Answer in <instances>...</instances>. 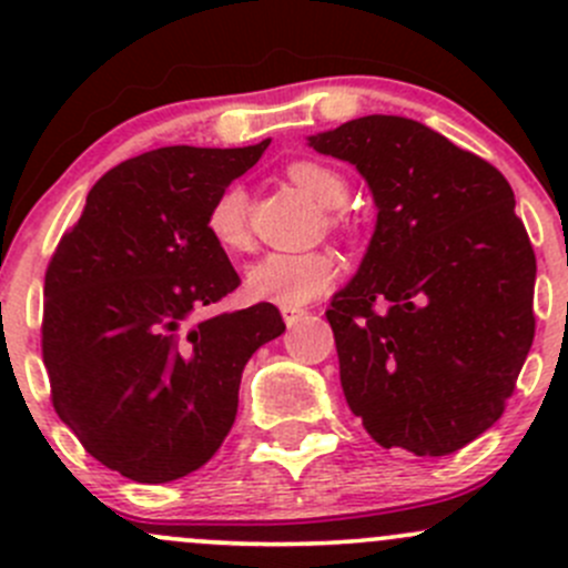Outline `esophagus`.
Listing matches in <instances>:
<instances>
[{"mask_svg": "<svg viewBox=\"0 0 568 568\" xmlns=\"http://www.w3.org/2000/svg\"><path fill=\"white\" fill-rule=\"evenodd\" d=\"M302 316H305V307H283V321L288 326H294Z\"/></svg>", "mask_w": 568, "mask_h": 568, "instance_id": "34e87169", "label": "esophagus"}]
</instances>
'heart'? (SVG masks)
Segmentation results:
<instances>
[{"mask_svg": "<svg viewBox=\"0 0 568 568\" xmlns=\"http://www.w3.org/2000/svg\"><path fill=\"white\" fill-rule=\"evenodd\" d=\"M288 178L324 209H337L346 200V181L341 173L318 162H294ZM211 239L227 252H242L250 244L247 194L242 186H227L211 203L205 216ZM337 277V261L329 252H268L252 263L244 280V294L252 302L277 307H302L324 294Z\"/></svg>", "mask_w": 568, "mask_h": 568, "instance_id": "b5f03b06", "label": "heart"}]
</instances>
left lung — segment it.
<instances>
[{
  "label": "left lung",
  "mask_w": 568,
  "mask_h": 568,
  "mask_svg": "<svg viewBox=\"0 0 568 568\" xmlns=\"http://www.w3.org/2000/svg\"><path fill=\"white\" fill-rule=\"evenodd\" d=\"M374 192L376 231L326 311L348 406L382 448L448 456L500 420L536 335V255L497 168L368 114L311 136Z\"/></svg>",
  "instance_id": "1"
}]
</instances>
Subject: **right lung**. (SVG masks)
Masks as SVG:
<instances>
[{
  "mask_svg": "<svg viewBox=\"0 0 568 568\" xmlns=\"http://www.w3.org/2000/svg\"><path fill=\"white\" fill-rule=\"evenodd\" d=\"M266 148L170 145L118 164L45 268L51 404L93 459L136 484L183 478L220 450L244 365L285 332L266 302L197 318L242 285L205 216Z\"/></svg>",
  "mask_w": 568,
  "mask_h": 568,
  "instance_id": "obj_1",
  "label": "right lung"
}]
</instances>
